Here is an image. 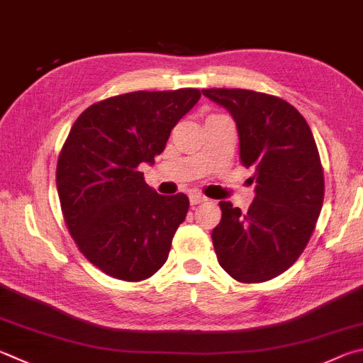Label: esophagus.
Listing matches in <instances>:
<instances>
[{"label":"esophagus","mask_w":363,"mask_h":363,"mask_svg":"<svg viewBox=\"0 0 363 363\" xmlns=\"http://www.w3.org/2000/svg\"><path fill=\"white\" fill-rule=\"evenodd\" d=\"M189 199H190V204H192V206H195V204H200V203H204L208 199L204 195H201V194H196V192H194V194H190L189 195Z\"/></svg>","instance_id":"esophagus-1"}]
</instances>
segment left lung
Here are the masks:
<instances>
[{"mask_svg":"<svg viewBox=\"0 0 363 363\" xmlns=\"http://www.w3.org/2000/svg\"><path fill=\"white\" fill-rule=\"evenodd\" d=\"M204 96L236 122L240 160L254 168L255 199L246 213L220 201L213 230L220 267L240 282L269 281L305 250L324 203V171L308 122L282 98L242 89H206Z\"/></svg>","mask_w":363,"mask_h":363,"instance_id":"8db88e82","label":"left lung"}]
</instances>
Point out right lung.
Here are the masks:
<instances>
[{"instance_id": "right-lung-1", "label": "right lung", "mask_w": 363, "mask_h": 363, "mask_svg": "<svg viewBox=\"0 0 363 363\" xmlns=\"http://www.w3.org/2000/svg\"><path fill=\"white\" fill-rule=\"evenodd\" d=\"M199 89L131 91L76 118L57 163V190L79 250L111 278H150L168 259L187 195H159L141 163H154L171 130L200 100Z\"/></svg>"}]
</instances>
